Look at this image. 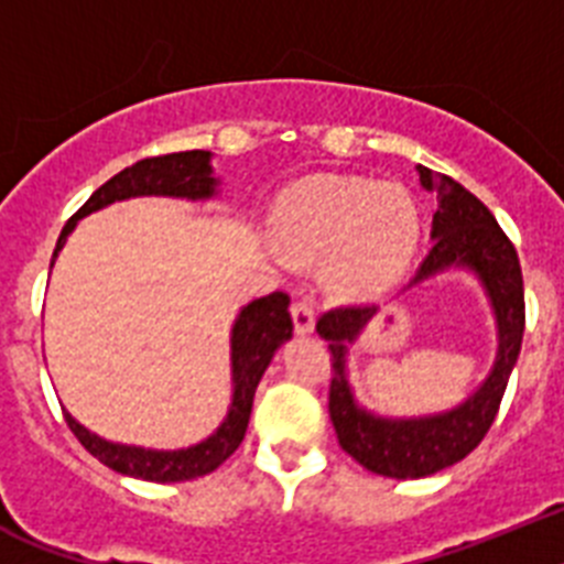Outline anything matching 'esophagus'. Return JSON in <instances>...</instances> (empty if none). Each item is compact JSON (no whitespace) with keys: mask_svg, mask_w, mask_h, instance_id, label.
<instances>
[{"mask_svg":"<svg viewBox=\"0 0 564 564\" xmlns=\"http://www.w3.org/2000/svg\"><path fill=\"white\" fill-rule=\"evenodd\" d=\"M292 323H295L297 335H310L315 329V306L306 297L292 303Z\"/></svg>","mask_w":564,"mask_h":564,"instance_id":"1","label":"esophagus"}]
</instances>
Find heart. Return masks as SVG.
I'll return each mask as SVG.
<instances>
[{"mask_svg":"<svg viewBox=\"0 0 564 564\" xmlns=\"http://www.w3.org/2000/svg\"><path fill=\"white\" fill-rule=\"evenodd\" d=\"M272 232L286 261H323L329 292L371 297L411 263L420 218L409 193L394 184L317 175L283 195L272 215Z\"/></svg>","mask_w":564,"mask_h":564,"instance_id":"b5f03b06","label":"heart"}]
</instances>
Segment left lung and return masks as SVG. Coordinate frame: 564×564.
Segmentation results:
<instances>
[{"label":"left lung","instance_id":"left-lung-1","mask_svg":"<svg viewBox=\"0 0 564 564\" xmlns=\"http://www.w3.org/2000/svg\"><path fill=\"white\" fill-rule=\"evenodd\" d=\"M417 173L420 184L429 193H437V213L431 221V252L405 289L445 269L474 272L497 317V360L482 386L454 409L425 417H377L357 403L346 375L349 343L360 337L377 310L340 306L317 321V335L329 340L332 351L329 417L337 443L364 468L394 479H420L443 471L482 443L497 417L525 332V289L517 249L499 229L491 209L448 175L431 173L423 164H417Z\"/></svg>","mask_w":564,"mask_h":564}]
</instances>
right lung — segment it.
<instances>
[{"label":"right lung","instance_id":"1","mask_svg":"<svg viewBox=\"0 0 564 564\" xmlns=\"http://www.w3.org/2000/svg\"><path fill=\"white\" fill-rule=\"evenodd\" d=\"M213 153L207 150H187V153L155 155V159H141L133 166L112 175L107 184H101L85 207L73 215L58 235L53 261L65 247L67 235L76 229V224L85 215L96 213L101 207H110L116 200L139 198V195H166V198H189L207 200L218 189V178H213L209 166ZM51 261V267H53ZM292 337V317H289V295L272 292L267 297L247 303L241 315L235 317L232 326V403H229L227 417L207 440L178 452H159V448H139V445H121L101 440L99 434L87 431L85 425L65 414L67 425L85 445L93 457L105 463L112 471L127 474V477L147 479V482H184V479L204 477L215 471L224 459L232 457V452L241 445L247 434L249 414H252L254 389L261 383L263 371L272 364L275 351Z\"/></svg>","mask_w":564,"mask_h":564}]
</instances>
